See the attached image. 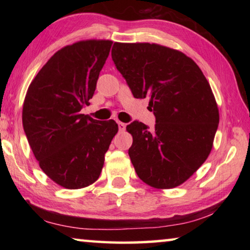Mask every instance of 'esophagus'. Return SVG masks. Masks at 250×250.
Here are the masks:
<instances>
[{
	"instance_id": "esophagus-1",
	"label": "esophagus",
	"mask_w": 250,
	"mask_h": 250,
	"mask_svg": "<svg viewBox=\"0 0 250 250\" xmlns=\"http://www.w3.org/2000/svg\"><path fill=\"white\" fill-rule=\"evenodd\" d=\"M118 126H119V131H125V126H126V125H125V124H124V122L118 121Z\"/></svg>"
}]
</instances>
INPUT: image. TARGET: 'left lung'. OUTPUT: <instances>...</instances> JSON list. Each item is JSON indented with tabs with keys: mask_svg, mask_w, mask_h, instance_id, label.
Segmentation results:
<instances>
[{
	"mask_svg": "<svg viewBox=\"0 0 250 250\" xmlns=\"http://www.w3.org/2000/svg\"><path fill=\"white\" fill-rule=\"evenodd\" d=\"M112 61L134 98L149 97L153 129L126 125L129 156L138 176L155 188H173L210 153L219 113L205 76L185 54L158 44L115 43Z\"/></svg>",
	"mask_w": 250,
	"mask_h": 250,
	"instance_id": "1",
	"label": "left lung"
}]
</instances>
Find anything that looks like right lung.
Returning a JSON list of instances; mask_svg holds the SVG:
<instances>
[{"mask_svg": "<svg viewBox=\"0 0 250 250\" xmlns=\"http://www.w3.org/2000/svg\"><path fill=\"white\" fill-rule=\"evenodd\" d=\"M111 41H82L55 53L28 87L23 128L43 172L65 188L98 180L104 154L118 132L115 120L80 113L95 94Z\"/></svg>", "mask_w": 250, "mask_h": 250, "instance_id": "obj_1", "label": "right lung"}]
</instances>
